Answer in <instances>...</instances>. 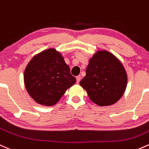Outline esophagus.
<instances>
[{
    "instance_id": "obj_1",
    "label": "esophagus",
    "mask_w": 149,
    "mask_h": 149,
    "mask_svg": "<svg viewBox=\"0 0 149 149\" xmlns=\"http://www.w3.org/2000/svg\"><path fill=\"white\" fill-rule=\"evenodd\" d=\"M81 76H78L77 77H76V83H79L80 81H81Z\"/></svg>"
}]
</instances>
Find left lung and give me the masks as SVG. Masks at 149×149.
I'll return each mask as SVG.
<instances>
[{
	"mask_svg": "<svg viewBox=\"0 0 149 149\" xmlns=\"http://www.w3.org/2000/svg\"><path fill=\"white\" fill-rule=\"evenodd\" d=\"M127 76L121 62L111 53L99 51L90 59L80 85L99 106L113 104L125 93Z\"/></svg>",
	"mask_w": 149,
	"mask_h": 149,
	"instance_id": "8db88e82",
	"label": "left lung"
}]
</instances>
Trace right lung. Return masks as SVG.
Masks as SVG:
<instances>
[{
	"label": "right lung",
	"instance_id": "add662e5",
	"mask_svg": "<svg viewBox=\"0 0 149 149\" xmlns=\"http://www.w3.org/2000/svg\"><path fill=\"white\" fill-rule=\"evenodd\" d=\"M24 81L29 95L37 103L54 105L76 83L63 56L54 49L36 55L25 68Z\"/></svg>",
	"mask_w": 149,
	"mask_h": 149
}]
</instances>
